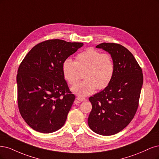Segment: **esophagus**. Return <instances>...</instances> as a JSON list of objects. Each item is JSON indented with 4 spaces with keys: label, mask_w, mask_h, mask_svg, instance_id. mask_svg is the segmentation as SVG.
Returning a JSON list of instances; mask_svg holds the SVG:
<instances>
[{
    "label": "esophagus",
    "mask_w": 159,
    "mask_h": 159,
    "mask_svg": "<svg viewBox=\"0 0 159 159\" xmlns=\"http://www.w3.org/2000/svg\"><path fill=\"white\" fill-rule=\"evenodd\" d=\"M76 100H79V101H80V102H83V101H86V98H82V97H79V96H78L77 98H76Z\"/></svg>",
    "instance_id": "34e87169"
}]
</instances>
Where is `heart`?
Segmentation results:
<instances>
[{
	"label": "heart",
	"mask_w": 159,
	"mask_h": 159,
	"mask_svg": "<svg viewBox=\"0 0 159 159\" xmlns=\"http://www.w3.org/2000/svg\"><path fill=\"white\" fill-rule=\"evenodd\" d=\"M115 71L111 55L102 53L94 48H88L79 53L75 61L66 59L62 64L63 77L72 86L78 83L84 72L85 80L71 89L73 93L80 96L93 94L97 89H105L113 79Z\"/></svg>",
	"instance_id": "heart-1"
}]
</instances>
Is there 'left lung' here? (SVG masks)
Returning <instances> with one entry per match:
<instances>
[{
	"label": "left lung",
	"instance_id": "obj_1",
	"mask_svg": "<svg viewBox=\"0 0 159 159\" xmlns=\"http://www.w3.org/2000/svg\"><path fill=\"white\" fill-rule=\"evenodd\" d=\"M96 48L111 55L116 71L110 84L89 98L93 108L88 124L97 134L108 136L124 129L134 118L139 105L143 75L134 56L124 46L102 43Z\"/></svg>",
	"mask_w": 159,
	"mask_h": 159
}]
</instances>
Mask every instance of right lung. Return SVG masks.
Returning a JSON list of instances; mask_svg holds the SVG:
<instances>
[{
    "instance_id": "1",
    "label": "right lung",
    "mask_w": 159,
    "mask_h": 159,
    "mask_svg": "<svg viewBox=\"0 0 159 159\" xmlns=\"http://www.w3.org/2000/svg\"><path fill=\"white\" fill-rule=\"evenodd\" d=\"M83 43L49 39L30 51L16 76L20 113L35 131L49 134L66 121L75 96L63 77L62 64Z\"/></svg>"
}]
</instances>
